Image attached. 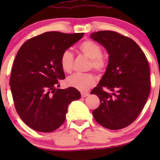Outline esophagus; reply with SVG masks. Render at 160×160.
I'll return each instance as SVG.
<instances>
[{
    "instance_id": "34e87169",
    "label": "esophagus",
    "mask_w": 160,
    "mask_h": 160,
    "mask_svg": "<svg viewBox=\"0 0 160 160\" xmlns=\"http://www.w3.org/2000/svg\"><path fill=\"white\" fill-rule=\"evenodd\" d=\"M89 95V94L87 93V92H82V98H86Z\"/></svg>"
}]
</instances>
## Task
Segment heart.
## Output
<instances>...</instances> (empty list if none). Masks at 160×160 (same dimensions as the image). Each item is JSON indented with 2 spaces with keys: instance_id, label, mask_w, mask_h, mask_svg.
Instances as JSON below:
<instances>
[{
  "instance_id": "heart-1",
  "label": "heart",
  "mask_w": 160,
  "mask_h": 160,
  "mask_svg": "<svg viewBox=\"0 0 160 160\" xmlns=\"http://www.w3.org/2000/svg\"><path fill=\"white\" fill-rule=\"evenodd\" d=\"M80 51L84 55L90 58V67H93L97 71H102L106 65V60L102 56V47L92 41L87 40L79 46ZM73 55L71 50L66 49L60 57V65L66 73H70L73 68ZM68 87L80 91H87L95 84V77L92 73H75L68 76L66 79Z\"/></svg>"
}]
</instances>
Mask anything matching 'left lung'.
Returning a JSON list of instances; mask_svg holds the SVG:
<instances>
[{"mask_svg":"<svg viewBox=\"0 0 160 160\" xmlns=\"http://www.w3.org/2000/svg\"><path fill=\"white\" fill-rule=\"evenodd\" d=\"M90 38L109 55L106 73L90 92L100 101L93 117L104 128L120 130L136 119L148 99L151 82L147 59L132 39L118 32L101 30L92 32ZM103 87L112 93H106Z\"/></svg>","mask_w":160,"mask_h":160,"instance_id":"obj_1","label":"left lung"}]
</instances>
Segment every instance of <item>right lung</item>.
<instances>
[{
    "instance_id": "obj_1",
    "label": "right lung",
    "mask_w": 160,
    "mask_h": 160,
    "mask_svg": "<svg viewBox=\"0 0 160 160\" xmlns=\"http://www.w3.org/2000/svg\"><path fill=\"white\" fill-rule=\"evenodd\" d=\"M83 36L47 32L25 41L17 52L9 85L17 113L32 130H57L64 123L68 105L81 98L75 88L55 87L65 78L61 54Z\"/></svg>"
}]
</instances>
